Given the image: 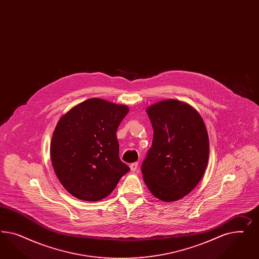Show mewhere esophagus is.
Returning a JSON list of instances; mask_svg holds the SVG:
<instances>
[{
	"label": "esophagus",
	"mask_w": 259,
	"mask_h": 259,
	"mask_svg": "<svg viewBox=\"0 0 259 259\" xmlns=\"http://www.w3.org/2000/svg\"><path fill=\"white\" fill-rule=\"evenodd\" d=\"M138 168H139V163H138V162H134V163H131V164H130V169H131V171H132V172L137 171V170H138Z\"/></svg>",
	"instance_id": "34e87169"
}]
</instances>
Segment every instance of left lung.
I'll return each instance as SVG.
<instances>
[{"mask_svg": "<svg viewBox=\"0 0 259 259\" xmlns=\"http://www.w3.org/2000/svg\"><path fill=\"white\" fill-rule=\"evenodd\" d=\"M154 129L152 147L141 172L158 199L187 196L202 179L209 159V137L199 113L188 103L164 100L146 109Z\"/></svg>", "mask_w": 259, "mask_h": 259, "instance_id": "left-lung-1", "label": "left lung"}]
</instances>
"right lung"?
I'll return each instance as SVG.
<instances>
[{"label":"right lung","instance_id":"add662e5","mask_svg":"<svg viewBox=\"0 0 259 259\" xmlns=\"http://www.w3.org/2000/svg\"><path fill=\"white\" fill-rule=\"evenodd\" d=\"M128 112L126 105L92 98L59 119L50 157L57 178L72 196L99 201L130 171L118 157L116 134Z\"/></svg>","mask_w":259,"mask_h":259}]
</instances>
